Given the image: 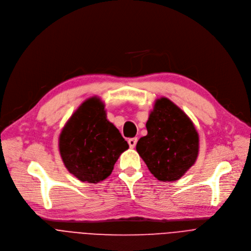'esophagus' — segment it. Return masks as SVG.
Returning <instances> with one entry per match:
<instances>
[{"label":"esophagus","instance_id":"1","mask_svg":"<svg viewBox=\"0 0 251 251\" xmlns=\"http://www.w3.org/2000/svg\"><path fill=\"white\" fill-rule=\"evenodd\" d=\"M136 142H137V138H136V137L129 138V139H128L129 147H130V148H134V147H135V145H136Z\"/></svg>","mask_w":251,"mask_h":251}]
</instances>
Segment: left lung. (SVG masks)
<instances>
[{"instance_id":"8db88e82","label":"left lung","mask_w":251,"mask_h":251,"mask_svg":"<svg viewBox=\"0 0 251 251\" xmlns=\"http://www.w3.org/2000/svg\"><path fill=\"white\" fill-rule=\"evenodd\" d=\"M147 134L136 151L161 182L179 180L196 162L200 137L192 120L166 97L156 99L146 122Z\"/></svg>"}]
</instances>
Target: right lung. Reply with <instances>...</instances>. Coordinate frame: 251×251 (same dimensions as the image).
I'll use <instances>...</instances> for the list:
<instances>
[{"mask_svg": "<svg viewBox=\"0 0 251 251\" xmlns=\"http://www.w3.org/2000/svg\"><path fill=\"white\" fill-rule=\"evenodd\" d=\"M58 148L64 166L72 175L82 182L97 184L112 174L128 144L107 119L105 103L94 96L66 122L59 134Z\"/></svg>", "mask_w": 251, "mask_h": 251, "instance_id": "obj_1", "label": "right lung"}]
</instances>
